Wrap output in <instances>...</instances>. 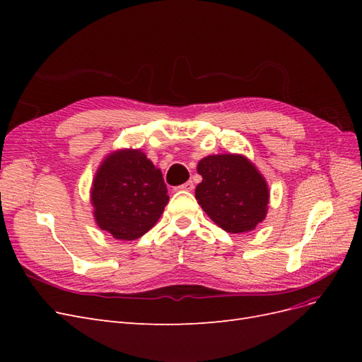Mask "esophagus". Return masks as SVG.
<instances>
[{"label": "esophagus", "mask_w": 362, "mask_h": 362, "mask_svg": "<svg viewBox=\"0 0 362 362\" xmlns=\"http://www.w3.org/2000/svg\"><path fill=\"white\" fill-rule=\"evenodd\" d=\"M193 189H194L193 181H187V182H184L182 185H180V187H177V190H184V192H192Z\"/></svg>", "instance_id": "obj_1"}]
</instances>
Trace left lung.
Wrapping results in <instances>:
<instances>
[{
	"instance_id": "1",
	"label": "left lung",
	"mask_w": 362,
	"mask_h": 362,
	"mask_svg": "<svg viewBox=\"0 0 362 362\" xmlns=\"http://www.w3.org/2000/svg\"><path fill=\"white\" fill-rule=\"evenodd\" d=\"M202 182L194 196L202 210L226 233H249L266 218L269 187L246 157L208 156L198 164Z\"/></svg>"
}]
</instances>
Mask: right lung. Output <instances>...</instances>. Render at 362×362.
Wrapping results in <instances>:
<instances>
[{"mask_svg":"<svg viewBox=\"0 0 362 362\" xmlns=\"http://www.w3.org/2000/svg\"><path fill=\"white\" fill-rule=\"evenodd\" d=\"M90 199L95 221L117 240H136L157 223L169 202L161 170L140 149L105 157L95 173Z\"/></svg>","mask_w":362,"mask_h":362,"instance_id":"right-lung-1","label":"right lung"}]
</instances>
